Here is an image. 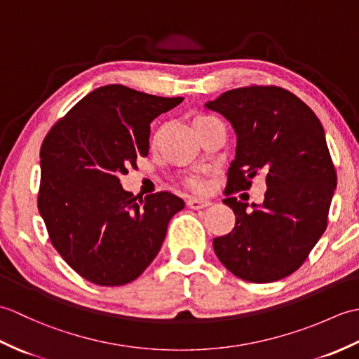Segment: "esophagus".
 Wrapping results in <instances>:
<instances>
[{
  "mask_svg": "<svg viewBox=\"0 0 359 359\" xmlns=\"http://www.w3.org/2000/svg\"><path fill=\"white\" fill-rule=\"evenodd\" d=\"M211 202L207 199H199V197H189L188 199V207L193 210H201L205 207H210Z\"/></svg>",
  "mask_w": 359,
  "mask_h": 359,
  "instance_id": "34e87169",
  "label": "esophagus"
}]
</instances>
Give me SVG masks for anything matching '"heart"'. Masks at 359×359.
Instances as JSON below:
<instances>
[{
    "instance_id": "1",
    "label": "heart",
    "mask_w": 359,
    "mask_h": 359,
    "mask_svg": "<svg viewBox=\"0 0 359 359\" xmlns=\"http://www.w3.org/2000/svg\"><path fill=\"white\" fill-rule=\"evenodd\" d=\"M207 118H211V116H197V117L194 118V123H197V121H202V120H207ZM191 185H193V187H199L201 182L194 179V180H191Z\"/></svg>"
}]
</instances>
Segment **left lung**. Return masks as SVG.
<instances>
[{
	"mask_svg": "<svg viewBox=\"0 0 359 359\" xmlns=\"http://www.w3.org/2000/svg\"><path fill=\"white\" fill-rule=\"evenodd\" d=\"M230 121L238 142L228 168L226 194L265 175L261 205L225 197L233 230L212 241L228 270L265 284L296 271L327 228L337 171L321 121L301 98L278 86L226 90L205 103Z\"/></svg>",
	"mask_w": 359,
	"mask_h": 359,
	"instance_id": "obj_1",
	"label": "left lung"
}]
</instances>
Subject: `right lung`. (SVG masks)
Returning <instances> with one entry per match:
<instances>
[{
    "label": "right lung",
    "instance_id": "right-lung-1",
    "mask_svg": "<svg viewBox=\"0 0 359 359\" xmlns=\"http://www.w3.org/2000/svg\"><path fill=\"white\" fill-rule=\"evenodd\" d=\"M184 102L121 85L94 89L41 144L38 211L52 245L97 285L133 282L154 261L185 202L170 191L134 197L120 184L149 151V125Z\"/></svg>",
    "mask_w": 359,
    "mask_h": 359
}]
</instances>
